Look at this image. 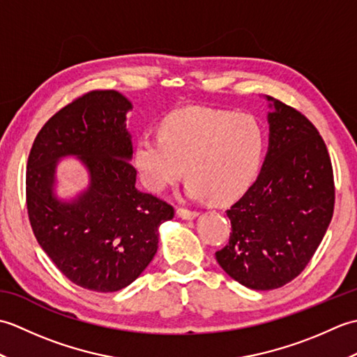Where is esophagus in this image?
I'll use <instances>...</instances> for the list:
<instances>
[{
    "label": "esophagus",
    "mask_w": 357,
    "mask_h": 357,
    "mask_svg": "<svg viewBox=\"0 0 357 357\" xmlns=\"http://www.w3.org/2000/svg\"><path fill=\"white\" fill-rule=\"evenodd\" d=\"M176 215L179 218H183V219H193V218L198 216L199 213L196 210H188V208H184V207H178L176 208Z\"/></svg>",
    "instance_id": "esophagus-1"
}]
</instances>
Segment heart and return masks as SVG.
<instances>
[{"mask_svg": "<svg viewBox=\"0 0 357 357\" xmlns=\"http://www.w3.org/2000/svg\"><path fill=\"white\" fill-rule=\"evenodd\" d=\"M264 149L265 130L250 113L185 107L167 116L158 135L141 136L135 162L151 192L176 184L185 169L188 196L224 204L253 183Z\"/></svg>", "mask_w": 357, "mask_h": 357, "instance_id": "obj_1", "label": "heart"}]
</instances>
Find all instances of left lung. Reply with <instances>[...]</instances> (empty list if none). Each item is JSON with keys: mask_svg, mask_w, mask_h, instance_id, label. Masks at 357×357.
<instances>
[{"mask_svg": "<svg viewBox=\"0 0 357 357\" xmlns=\"http://www.w3.org/2000/svg\"><path fill=\"white\" fill-rule=\"evenodd\" d=\"M268 101L275 105L268 153L259 176L227 210L230 239L215 253L227 275L261 291L304 271L335 210V178L322 136L301 112Z\"/></svg>", "mask_w": 357, "mask_h": 357, "instance_id": "left-lung-1", "label": "left lung"}]
</instances>
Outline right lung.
I'll list each match as a JSON object with an SVG mask.
<instances>
[{"instance_id": "1", "label": "right lung", "mask_w": 357, "mask_h": 357, "mask_svg": "<svg viewBox=\"0 0 357 357\" xmlns=\"http://www.w3.org/2000/svg\"><path fill=\"white\" fill-rule=\"evenodd\" d=\"M130 109L116 90L78 96L43 126L27 161V213L38 244L67 279L92 291L130 285L153 259L158 227L174 216L169 202L136 188ZM67 154L91 173L89 190L73 203L51 192L56 161Z\"/></svg>"}]
</instances>
